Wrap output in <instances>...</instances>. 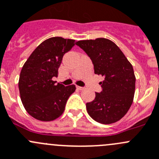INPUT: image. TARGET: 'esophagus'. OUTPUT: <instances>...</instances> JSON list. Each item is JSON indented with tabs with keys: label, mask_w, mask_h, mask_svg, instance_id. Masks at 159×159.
<instances>
[{
	"label": "esophagus",
	"mask_w": 159,
	"mask_h": 159,
	"mask_svg": "<svg viewBox=\"0 0 159 159\" xmlns=\"http://www.w3.org/2000/svg\"><path fill=\"white\" fill-rule=\"evenodd\" d=\"M77 89H78V90H83V89H84V87H81V86H78L77 85Z\"/></svg>",
	"instance_id": "esophagus-1"
}]
</instances>
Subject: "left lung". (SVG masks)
I'll return each instance as SVG.
<instances>
[{"mask_svg": "<svg viewBox=\"0 0 159 159\" xmlns=\"http://www.w3.org/2000/svg\"><path fill=\"white\" fill-rule=\"evenodd\" d=\"M75 44L92 60L95 74L104 78L99 82L101 92H95V99L86 103L88 113L100 124L120 120L131 106L134 95L136 78L131 64L108 39L80 40Z\"/></svg>", "mask_w": 159, "mask_h": 159, "instance_id": "obj_1", "label": "left lung"}]
</instances>
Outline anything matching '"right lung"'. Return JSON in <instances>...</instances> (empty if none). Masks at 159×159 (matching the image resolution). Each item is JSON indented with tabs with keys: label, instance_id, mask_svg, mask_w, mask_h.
<instances>
[{
	"label": "right lung",
	"instance_id": "add662e5",
	"mask_svg": "<svg viewBox=\"0 0 159 159\" xmlns=\"http://www.w3.org/2000/svg\"><path fill=\"white\" fill-rule=\"evenodd\" d=\"M75 40L62 37L46 39L35 48L21 68L18 81L21 102L28 113L41 121H52L62 115L75 84L64 86L53 81L57 77L64 55Z\"/></svg>",
	"mask_w": 159,
	"mask_h": 159
}]
</instances>
